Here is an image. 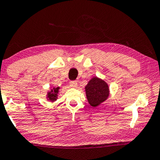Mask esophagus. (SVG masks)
I'll list each match as a JSON object with an SVG mask.
<instances>
[{
	"label": "esophagus",
	"mask_w": 160,
	"mask_h": 160,
	"mask_svg": "<svg viewBox=\"0 0 160 160\" xmlns=\"http://www.w3.org/2000/svg\"><path fill=\"white\" fill-rule=\"evenodd\" d=\"M70 85L71 88H76L77 85H78L77 81H70Z\"/></svg>",
	"instance_id": "esophagus-1"
}]
</instances>
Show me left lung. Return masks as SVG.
Segmentation results:
<instances>
[{"label":"left lung","mask_w":160,"mask_h":160,"mask_svg":"<svg viewBox=\"0 0 160 160\" xmlns=\"http://www.w3.org/2000/svg\"><path fill=\"white\" fill-rule=\"evenodd\" d=\"M86 96L92 107L99 105L107 99L109 96V88L105 82L97 77H94L85 87Z\"/></svg>","instance_id":"1"}]
</instances>
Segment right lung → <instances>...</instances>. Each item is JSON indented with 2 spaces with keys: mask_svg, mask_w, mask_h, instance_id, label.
Returning <instances> with one entry per match:
<instances>
[{
  "mask_svg": "<svg viewBox=\"0 0 160 160\" xmlns=\"http://www.w3.org/2000/svg\"><path fill=\"white\" fill-rule=\"evenodd\" d=\"M58 89L59 88H53V90H51V92H48V96H47V98L50 100V101H56L57 98V94L58 92Z\"/></svg>",
  "mask_w": 160,
  "mask_h": 160,
  "instance_id": "obj_1",
  "label": "right lung"
}]
</instances>
